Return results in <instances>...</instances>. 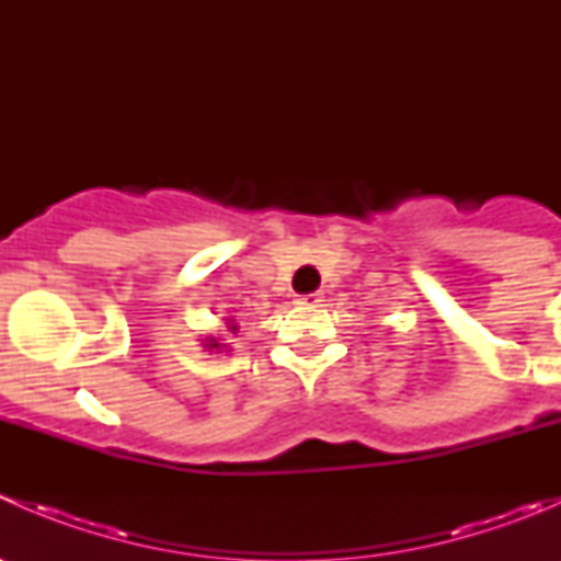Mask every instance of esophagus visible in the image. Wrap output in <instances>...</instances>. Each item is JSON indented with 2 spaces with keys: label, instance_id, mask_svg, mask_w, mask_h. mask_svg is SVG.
Here are the masks:
<instances>
[{
  "label": "esophagus",
  "instance_id": "1",
  "mask_svg": "<svg viewBox=\"0 0 561 561\" xmlns=\"http://www.w3.org/2000/svg\"><path fill=\"white\" fill-rule=\"evenodd\" d=\"M320 301H322V293H307V296L298 298V304H304V307H317Z\"/></svg>",
  "mask_w": 561,
  "mask_h": 561
}]
</instances>
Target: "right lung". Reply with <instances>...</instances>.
I'll use <instances>...</instances> for the list:
<instances>
[{
	"label": "right lung",
	"mask_w": 561,
	"mask_h": 561,
	"mask_svg": "<svg viewBox=\"0 0 561 561\" xmlns=\"http://www.w3.org/2000/svg\"><path fill=\"white\" fill-rule=\"evenodd\" d=\"M230 331H236V325H230ZM208 350H219L217 339H208Z\"/></svg>",
	"instance_id": "right-lung-1"
}]
</instances>
